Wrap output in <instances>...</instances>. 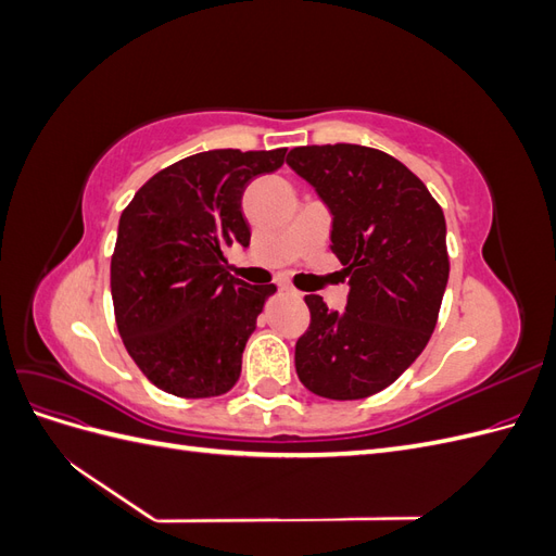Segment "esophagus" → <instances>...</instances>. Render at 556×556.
I'll return each instance as SVG.
<instances>
[{
    "label": "esophagus",
    "instance_id": "esophagus-1",
    "mask_svg": "<svg viewBox=\"0 0 556 556\" xmlns=\"http://www.w3.org/2000/svg\"><path fill=\"white\" fill-rule=\"evenodd\" d=\"M280 290H282V292H288V294H292V296H299V292L292 288L290 282H280Z\"/></svg>",
    "mask_w": 556,
    "mask_h": 556
}]
</instances>
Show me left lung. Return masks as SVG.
<instances>
[{
	"mask_svg": "<svg viewBox=\"0 0 556 556\" xmlns=\"http://www.w3.org/2000/svg\"><path fill=\"white\" fill-rule=\"evenodd\" d=\"M288 164L331 213V250L350 276L345 311L306 296L296 376L325 399L371 396L419 357L439 319L450 276L443 211L422 180L374 148L304 146Z\"/></svg>",
	"mask_w": 556,
	"mask_h": 556,
	"instance_id": "1",
	"label": "left lung"
}]
</instances>
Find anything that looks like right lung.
<instances>
[{
	"instance_id": "right-lung-1",
	"label": "right lung",
	"mask_w": 556,
	"mask_h": 556,
	"mask_svg": "<svg viewBox=\"0 0 556 556\" xmlns=\"http://www.w3.org/2000/svg\"><path fill=\"white\" fill-rule=\"evenodd\" d=\"M288 148H233L185 157L150 178L121 215L111 296L129 357L182 399L229 392L245 343L276 285L229 274L225 250L250 245L245 185L280 169Z\"/></svg>"
}]
</instances>
